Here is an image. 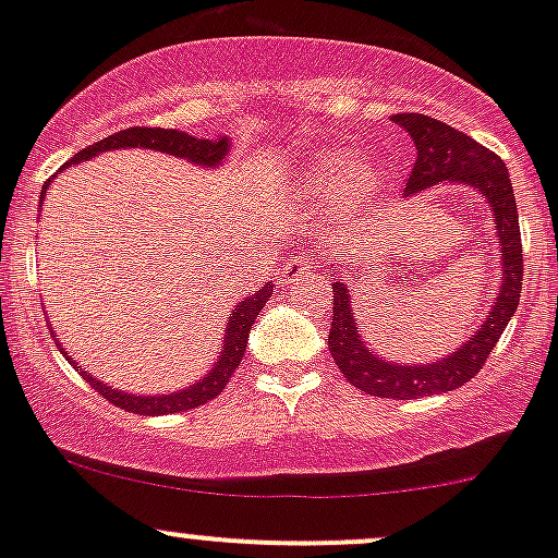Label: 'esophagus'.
<instances>
[{
	"label": "esophagus",
	"mask_w": 558,
	"mask_h": 558,
	"mask_svg": "<svg viewBox=\"0 0 558 558\" xmlns=\"http://www.w3.org/2000/svg\"><path fill=\"white\" fill-rule=\"evenodd\" d=\"M308 268H311V257L295 255L292 260H287L284 268L279 271V284H292V281L301 279L303 274H308Z\"/></svg>",
	"instance_id": "1"
}]
</instances>
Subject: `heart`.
I'll return each instance as SVG.
<instances>
[{
	"label": "heart",
	"mask_w": 558,
	"mask_h": 558,
	"mask_svg": "<svg viewBox=\"0 0 558 558\" xmlns=\"http://www.w3.org/2000/svg\"><path fill=\"white\" fill-rule=\"evenodd\" d=\"M305 189L314 194H327L335 189V196L345 205L367 199L377 185V170L367 159H349L343 151H332L308 167L303 178Z\"/></svg>",
	"instance_id": "heart-1"
}]
</instances>
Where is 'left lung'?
Returning a JSON list of instances; mask_svg holds the SVG:
<instances>
[{"label":"left lung","instance_id":"left-lung-1","mask_svg":"<svg viewBox=\"0 0 558 558\" xmlns=\"http://www.w3.org/2000/svg\"><path fill=\"white\" fill-rule=\"evenodd\" d=\"M391 119L407 130L417 148L404 196H415L441 183L469 185L493 209L497 244H500V260H497L500 290L495 292L487 319L482 322V327L473 329L460 349L425 364L388 362L364 343L362 329L353 319L351 292L343 281L340 260L332 266V325H329L327 345L340 373L351 386L369 397L421 399L454 391L484 367L521 298V233L513 185L500 157L478 146L460 130L436 122L425 113H397Z\"/></svg>","mask_w":558,"mask_h":558}]
</instances>
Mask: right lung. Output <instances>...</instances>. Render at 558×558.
<instances>
[{
	"label": "right lung",
	"mask_w": 558,
	"mask_h": 558,
	"mask_svg": "<svg viewBox=\"0 0 558 558\" xmlns=\"http://www.w3.org/2000/svg\"><path fill=\"white\" fill-rule=\"evenodd\" d=\"M113 148H148V151H161V154H170V157L185 159L196 167H207V170H215V167H223L226 157L231 151V143L229 141H202V137H194L189 133H181V130H161V128H128V130H119L117 135L104 137V141L93 143V146L85 148V151L76 154L74 159H69L65 165L58 170L61 175L63 170L69 167L80 165V161H87L104 151H113ZM56 181V175L45 183L39 196V213L41 205H45V196L50 183ZM274 295V284L266 281L255 295L242 298V303L233 305V311L226 319V329H223V343H220V356L215 359V364L209 367V373L205 377H199L196 383L191 386L181 388V391H167V393H130V391H119V388L109 386V383L98 380L85 369H80V364L65 353V349L58 340V335L52 332L56 338V345H61V351L65 353L71 364L85 375V380L100 397H106L111 404L122 407V410L135 412V415H148V417H159V415H170V412H185V410H194V407L207 404L209 399L218 397L226 386H229V377L233 375V369L242 364L244 349H247V338H250V329L255 325V316L260 314L263 305H266L268 298Z\"/></svg>",
	"instance_id": "right-lung-1"
}]
</instances>
